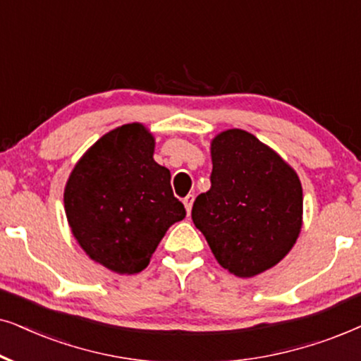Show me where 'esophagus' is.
Instances as JSON below:
<instances>
[{"label":"esophagus","instance_id":"1","mask_svg":"<svg viewBox=\"0 0 361 361\" xmlns=\"http://www.w3.org/2000/svg\"><path fill=\"white\" fill-rule=\"evenodd\" d=\"M193 201H195V195H188V196H185V198H183V204H185V208H186V211H188V213H191V206H193Z\"/></svg>","mask_w":361,"mask_h":361}]
</instances>
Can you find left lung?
I'll return each mask as SVG.
<instances>
[{
    "instance_id": "1",
    "label": "left lung",
    "mask_w": 361,
    "mask_h": 361,
    "mask_svg": "<svg viewBox=\"0 0 361 361\" xmlns=\"http://www.w3.org/2000/svg\"><path fill=\"white\" fill-rule=\"evenodd\" d=\"M211 188L191 218L216 261L238 277L257 276L284 259L302 228L297 173L251 133L233 128L211 143Z\"/></svg>"
}]
</instances>
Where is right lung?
<instances>
[{"instance_id": "right-lung-1", "label": "right lung", "mask_w": 361, "mask_h": 361, "mask_svg": "<svg viewBox=\"0 0 361 361\" xmlns=\"http://www.w3.org/2000/svg\"><path fill=\"white\" fill-rule=\"evenodd\" d=\"M153 147L143 125H122L89 148L66 185L72 234L90 259L114 272L143 271L166 229L186 216Z\"/></svg>"}]
</instances>
